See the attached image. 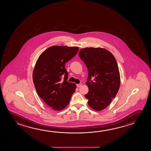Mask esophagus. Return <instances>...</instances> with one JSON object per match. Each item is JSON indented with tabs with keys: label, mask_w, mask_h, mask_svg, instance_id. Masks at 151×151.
Instances as JSON below:
<instances>
[{
	"label": "esophagus",
	"mask_w": 151,
	"mask_h": 151,
	"mask_svg": "<svg viewBox=\"0 0 151 151\" xmlns=\"http://www.w3.org/2000/svg\"><path fill=\"white\" fill-rule=\"evenodd\" d=\"M77 87H78V88H80V87H81V86H82L81 83H80L77 84Z\"/></svg>",
	"instance_id": "obj_1"
}]
</instances>
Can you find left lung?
I'll list each match as a JSON object with an SVG mask.
<instances>
[{
    "label": "left lung",
    "mask_w": 151,
    "mask_h": 151,
    "mask_svg": "<svg viewBox=\"0 0 151 151\" xmlns=\"http://www.w3.org/2000/svg\"><path fill=\"white\" fill-rule=\"evenodd\" d=\"M79 55L88 70L86 84L89 92L85 95L88 104L94 110H102L110 104L120 88L116 60L110 51L103 48H83Z\"/></svg>",
    "instance_id": "obj_1"
}]
</instances>
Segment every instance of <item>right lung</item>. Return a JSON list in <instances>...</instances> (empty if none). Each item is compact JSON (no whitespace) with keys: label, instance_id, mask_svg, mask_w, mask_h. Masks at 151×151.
<instances>
[{"label":"right lung","instance_id":"right-lung-1","mask_svg":"<svg viewBox=\"0 0 151 151\" xmlns=\"http://www.w3.org/2000/svg\"><path fill=\"white\" fill-rule=\"evenodd\" d=\"M77 47L52 46L43 51L36 62L33 81L36 91L45 103L55 110L69 103L76 85L68 82L65 64L77 55Z\"/></svg>","mask_w":151,"mask_h":151}]
</instances>
